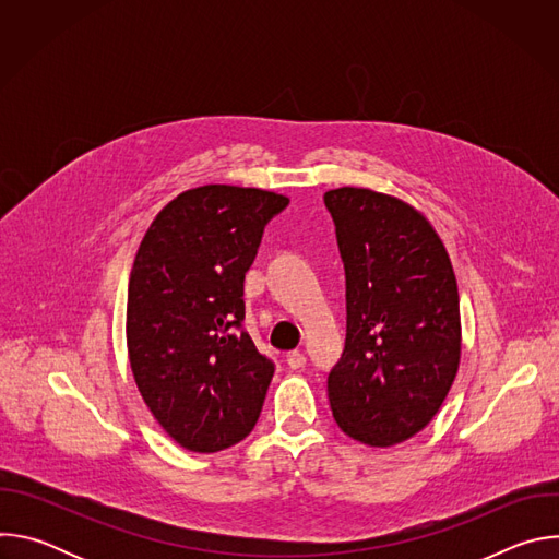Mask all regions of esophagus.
<instances>
[{
  "instance_id": "esophagus-1",
  "label": "esophagus",
  "mask_w": 559,
  "mask_h": 559,
  "mask_svg": "<svg viewBox=\"0 0 559 559\" xmlns=\"http://www.w3.org/2000/svg\"><path fill=\"white\" fill-rule=\"evenodd\" d=\"M285 362H287L289 369H300V367L305 365V356L294 349V352H287V354H285Z\"/></svg>"
}]
</instances>
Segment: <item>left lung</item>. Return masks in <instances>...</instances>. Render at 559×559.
I'll list each match as a JSON object with an SVG mask.
<instances>
[{"label":"left lung","mask_w":559,"mask_h":559,"mask_svg":"<svg viewBox=\"0 0 559 559\" xmlns=\"http://www.w3.org/2000/svg\"><path fill=\"white\" fill-rule=\"evenodd\" d=\"M347 276V338L328 380L338 427L367 447L423 431L442 407L462 352L451 259L433 225L369 188L325 192Z\"/></svg>","instance_id":"1"}]
</instances>
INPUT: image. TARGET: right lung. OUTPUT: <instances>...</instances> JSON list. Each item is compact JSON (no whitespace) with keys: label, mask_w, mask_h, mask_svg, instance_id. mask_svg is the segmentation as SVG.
I'll use <instances>...</instances> for the list:
<instances>
[{"label":"right lung","mask_w":559,"mask_h":559,"mask_svg":"<svg viewBox=\"0 0 559 559\" xmlns=\"http://www.w3.org/2000/svg\"><path fill=\"white\" fill-rule=\"evenodd\" d=\"M287 197L181 192L150 223L128 283L126 341L143 403L183 449L216 453L254 429L274 362L243 330V281Z\"/></svg>","instance_id":"1"}]
</instances>
